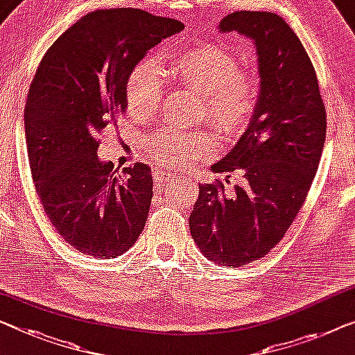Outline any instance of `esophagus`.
Listing matches in <instances>:
<instances>
[{"instance_id":"1","label":"esophagus","mask_w":355,"mask_h":355,"mask_svg":"<svg viewBox=\"0 0 355 355\" xmlns=\"http://www.w3.org/2000/svg\"><path fill=\"white\" fill-rule=\"evenodd\" d=\"M177 175L173 173H168L166 171H155V183L162 184L164 182H168V180H175Z\"/></svg>"}]
</instances>
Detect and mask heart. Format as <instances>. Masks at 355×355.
Segmentation results:
<instances>
[{
    "mask_svg": "<svg viewBox=\"0 0 355 355\" xmlns=\"http://www.w3.org/2000/svg\"><path fill=\"white\" fill-rule=\"evenodd\" d=\"M168 73L178 86L200 97V118H205L223 137L236 139L252 125L261 97L257 73L241 70L234 51L220 42H200L184 47L173 57ZM124 98L130 113L146 116L156 111L164 98L161 68L153 59H141L127 73ZM145 148L172 167L187 166L214 151L205 132L180 129L157 130L145 140Z\"/></svg>",
    "mask_w": 355,
    "mask_h": 355,
    "instance_id": "1",
    "label": "heart"
}]
</instances>
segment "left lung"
Here are the masks:
<instances>
[{
	"instance_id": "left-lung-1",
	"label": "left lung",
	"mask_w": 355,
	"mask_h": 355,
	"mask_svg": "<svg viewBox=\"0 0 355 355\" xmlns=\"http://www.w3.org/2000/svg\"><path fill=\"white\" fill-rule=\"evenodd\" d=\"M218 28L255 41L261 97L252 125L211 166L215 173L241 172L244 182L230 193L220 180L200 184L189 231L209 260L237 268L276 247L303 207L324 150L327 113L313 62L282 17L239 10Z\"/></svg>"
}]
</instances>
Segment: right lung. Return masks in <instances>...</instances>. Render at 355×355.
Segmentation results:
<instances>
[{
  "label": "right lung",
  "mask_w": 355,
  "mask_h": 355,
  "mask_svg": "<svg viewBox=\"0 0 355 355\" xmlns=\"http://www.w3.org/2000/svg\"><path fill=\"white\" fill-rule=\"evenodd\" d=\"M183 28L141 9L94 10L41 59L25 105L31 178L52 226L81 253L119 257L145 228L151 168L135 162L116 175L98 159V135L125 111L130 68Z\"/></svg>",
  "instance_id": "add662e5"
}]
</instances>
